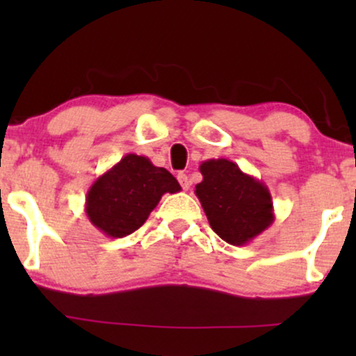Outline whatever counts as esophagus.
Returning <instances> with one entry per match:
<instances>
[{"instance_id": "34e87169", "label": "esophagus", "mask_w": 356, "mask_h": 356, "mask_svg": "<svg viewBox=\"0 0 356 356\" xmlns=\"http://www.w3.org/2000/svg\"><path fill=\"white\" fill-rule=\"evenodd\" d=\"M177 181L181 182V186H182V189H184V191H189V187H191V181H189V177H187V174L179 172V174H177Z\"/></svg>"}]
</instances>
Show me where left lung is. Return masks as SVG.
I'll list each match as a JSON object with an SVG mask.
<instances>
[{
	"instance_id": "1",
	"label": "left lung",
	"mask_w": 356,
	"mask_h": 356,
	"mask_svg": "<svg viewBox=\"0 0 356 356\" xmlns=\"http://www.w3.org/2000/svg\"><path fill=\"white\" fill-rule=\"evenodd\" d=\"M202 182L195 186L212 231L232 246H244L275 220L266 184L227 159H209L199 165Z\"/></svg>"
}]
</instances>
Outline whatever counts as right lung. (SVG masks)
Listing matches in <instances>:
<instances>
[{"label": "right lung", "instance_id": "obj_1", "mask_svg": "<svg viewBox=\"0 0 356 356\" xmlns=\"http://www.w3.org/2000/svg\"><path fill=\"white\" fill-rule=\"evenodd\" d=\"M181 191L177 179L144 155L127 154L90 186L85 214L108 238H125L145 222L162 195Z\"/></svg>", "mask_w": 356, "mask_h": 356}]
</instances>
